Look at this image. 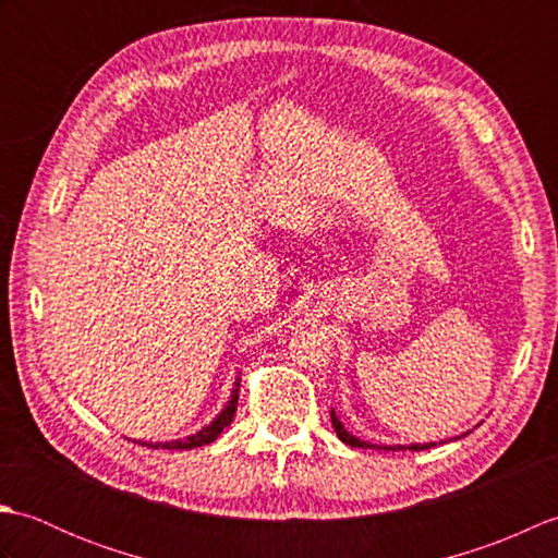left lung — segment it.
<instances>
[{
	"instance_id": "left-lung-1",
	"label": "left lung",
	"mask_w": 558,
	"mask_h": 558,
	"mask_svg": "<svg viewBox=\"0 0 558 558\" xmlns=\"http://www.w3.org/2000/svg\"><path fill=\"white\" fill-rule=\"evenodd\" d=\"M330 422H333V429H336V434H338V438L342 444H348V446H352V448H381V446H374V444H366V441H360L357 436H352L345 426H342V422L336 417V412L330 410ZM432 446H436V444H412V446H384L386 450H424V448H432Z\"/></svg>"
}]
</instances>
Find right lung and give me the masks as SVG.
I'll return each instance as SVG.
<instances>
[{"mask_svg":"<svg viewBox=\"0 0 558 558\" xmlns=\"http://www.w3.org/2000/svg\"><path fill=\"white\" fill-rule=\"evenodd\" d=\"M236 398H240V378L234 381V388H232V396L228 400V405H225V410L218 414L216 420H213L208 426H204V429L186 436V438H177V441H165V444H144V446H150V448H168V450H189V448H198V446H206L210 441H216V438L220 436V432L225 429V426H230L234 412H236Z\"/></svg>","mask_w":558,"mask_h":558,"instance_id":"obj_1","label":"right lung"}]
</instances>
